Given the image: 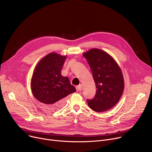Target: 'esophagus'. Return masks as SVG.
Here are the masks:
<instances>
[{"mask_svg":"<svg viewBox=\"0 0 152 152\" xmlns=\"http://www.w3.org/2000/svg\"><path fill=\"white\" fill-rule=\"evenodd\" d=\"M76 89H77V91H81L82 90V85H78V86H76Z\"/></svg>","mask_w":152,"mask_h":152,"instance_id":"obj_1","label":"esophagus"}]
</instances>
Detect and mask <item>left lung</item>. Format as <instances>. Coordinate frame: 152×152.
I'll list each match as a JSON object with an SVG mask.
<instances>
[{
  "mask_svg": "<svg viewBox=\"0 0 152 152\" xmlns=\"http://www.w3.org/2000/svg\"><path fill=\"white\" fill-rule=\"evenodd\" d=\"M90 67L96 93L86 102L98 113L109 110L119 101L124 90V79L115 61L106 52L93 49L83 54Z\"/></svg>",
  "mask_w": 152,
  "mask_h": 152,
  "instance_id": "8db88e82",
  "label": "left lung"
}]
</instances>
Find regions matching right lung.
<instances>
[{
	"label": "right lung",
	"mask_w": 152,
	"mask_h": 152,
	"mask_svg": "<svg viewBox=\"0 0 152 152\" xmlns=\"http://www.w3.org/2000/svg\"><path fill=\"white\" fill-rule=\"evenodd\" d=\"M66 56L51 53L41 59L37 65L31 81L34 97L52 110L61 107L65 97L76 91L68 77H64L61 71Z\"/></svg>",
	"instance_id": "add662e5"
}]
</instances>
